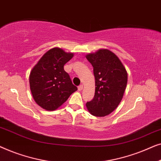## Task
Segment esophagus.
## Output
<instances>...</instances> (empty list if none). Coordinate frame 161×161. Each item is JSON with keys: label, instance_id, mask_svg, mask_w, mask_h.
Masks as SVG:
<instances>
[{"label": "esophagus", "instance_id": "34e87169", "mask_svg": "<svg viewBox=\"0 0 161 161\" xmlns=\"http://www.w3.org/2000/svg\"><path fill=\"white\" fill-rule=\"evenodd\" d=\"M83 86L82 84L79 86L78 87V91H81V90L83 89Z\"/></svg>", "mask_w": 161, "mask_h": 161}]
</instances>
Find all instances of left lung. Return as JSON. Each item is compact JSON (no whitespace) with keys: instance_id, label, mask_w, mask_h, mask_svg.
I'll return each mask as SVG.
<instances>
[{"instance_id":"1","label":"left lung","mask_w":161,"mask_h":161,"mask_svg":"<svg viewBox=\"0 0 161 161\" xmlns=\"http://www.w3.org/2000/svg\"><path fill=\"white\" fill-rule=\"evenodd\" d=\"M86 58L94 68L96 86L93 100L86 105L92 115L103 117L112 113L122 100L127 72L118 56L108 49H100Z\"/></svg>"}]
</instances>
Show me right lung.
Listing matches in <instances>:
<instances>
[{
    "label": "right lung",
    "instance_id": "obj_1",
    "mask_svg": "<svg viewBox=\"0 0 161 161\" xmlns=\"http://www.w3.org/2000/svg\"><path fill=\"white\" fill-rule=\"evenodd\" d=\"M74 56L59 47L52 48L42 56L29 75L30 89L37 105L46 111H55L78 90L64 66Z\"/></svg>",
    "mask_w": 161,
    "mask_h": 161
}]
</instances>
